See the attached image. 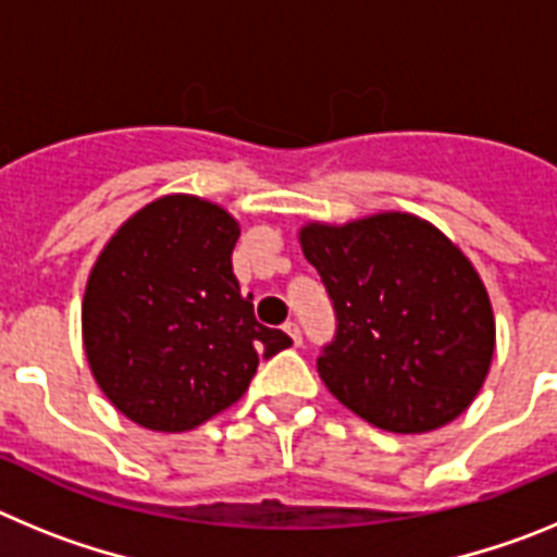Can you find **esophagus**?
<instances>
[{
	"label": "esophagus",
	"instance_id": "obj_1",
	"mask_svg": "<svg viewBox=\"0 0 557 557\" xmlns=\"http://www.w3.org/2000/svg\"><path fill=\"white\" fill-rule=\"evenodd\" d=\"M284 332L289 334V339H293V346H301L304 339H301V329H298V323L287 321V323H284Z\"/></svg>",
	"mask_w": 557,
	"mask_h": 557
}]
</instances>
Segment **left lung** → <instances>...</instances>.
<instances>
[{"label":"left lung","instance_id":"8db88e82","mask_svg":"<svg viewBox=\"0 0 557 557\" xmlns=\"http://www.w3.org/2000/svg\"><path fill=\"white\" fill-rule=\"evenodd\" d=\"M337 312L318 373L339 405L401 435L446 426L491 371L496 323L480 273L449 236L407 211L298 231Z\"/></svg>","mask_w":557,"mask_h":557}]
</instances>
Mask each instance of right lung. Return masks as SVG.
<instances>
[{"instance_id":"1","label":"right lung","mask_w":557,"mask_h":557,"mask_svg":"<svg viewBox=\"0 0 557 557\" xmlns=\"http://www.w3.org/2000/svg\"><path fill=\"white\" fill-rule=\"evenodd\" d=\"M239 223L198 195H164L125 220L88 273L83 348L116 410L186 432L245 396L259 357L293 346L256 321L231 250Z\"/></svg>"}]
</instances>
